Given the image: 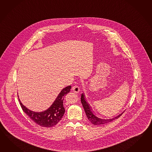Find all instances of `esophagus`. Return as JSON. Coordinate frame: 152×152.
Masks as SVG:
<instances>
[{"mask_svg":"<svg viewBox=\"0 0 152 152\" xmlns=\"http://www.w3.org/2000/svg\"><path fill=\"white\" fill-rule=\"evenodd\" d=\"M72 91H74L75 93H78L80 91V88L77 85H75L74 86H73L72 88Z\"/></svg>","mask_w":152,"mask_h":152,"instance_id":"obj_1","label":"esophagus"}]
</instances>
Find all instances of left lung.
Here are the masks:
<instances>
[{"label":"left lung","instance_id":"1","mask_svg":"<svg viewBox=\"0 0 152 152\" xmlns=\"http://www.w3.org/2000/svg\"><path fill=\"white\" fill-rule=\"evenodd\" d=\"M81 101L88 120L91 121L92 124H93L95 125H100L107 124L109 122H111V121L115 120V119L119 118L123 114V113H121L116 117L112 118V119H103L98 118L97 117H96L95 115H93L92 112L91 111V109H90V107L89 106V105L84 99V95L83 94H82V95H81Z\"/></svg>","mask_w":152,"mask_h":152}]
</instances>
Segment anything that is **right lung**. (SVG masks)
Wrapping results in <instances>:
<instances>
[{"mask_svg": "<svg viewBox=\"0 0 152 152\" xmlns=\"http://www.w3.org/2000/svg\"><path fill=\"white\" fill-rule=\"evenodd\" d=\"M71 88V86L64 88L58 95L51 107L42 112L31 111L24 106L20 99L18 100L24 112L30 119L42 127L50 128L56 125L63 117L65 113V108L63 106L64 96L70 92Z\"/></svg>", "mask_w": 152, "mask_h": 152, "instance_id": "right-lung-1", "label": "right lung"}]
</instances>
